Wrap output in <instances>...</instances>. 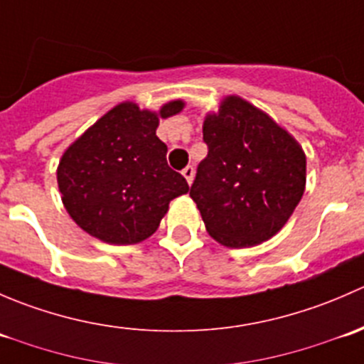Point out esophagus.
Returning a JSON list of instances; mask_svg holds the SVG:
<instances>
[{
    "mask_svg": "<svg viewBox=\"0 0 364 364\" xmlns=\"http://www.w3.org/2000/svg\"><path fill=\"white\" fill-rule=\"evenodd\" d=\"M181 174L185 176V179H186V181H188V185H192V181H193V174H196V171H193L192 165H188V167L183 168Z\"/></svg>",
    "mask_w": 364,
    "mask_h": 364,
    "instance_id": "esophagus-1",
    "label": "esophagus"
}]
</instances>
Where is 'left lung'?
Masks as SVG:
<instances>
[{"instance_id": "left-lung-1", "label": "left lung", "mask_w": 364, "mask_h": 364, "mask_svg": "<svg viewBox=\"0 0 364 364\" xmlns=\"http://www.w3.org/2000/svg\"><path fill=\"white\" fill-rule=\"evenodd\" d=\"M208 156L190 197L220 245L247 248L287 223L306 183V156L287 130L250 102L230 95L203 127Z\"/></svg>"}]
</instances>
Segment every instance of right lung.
I'll return each mask as SVG.
<instances>
[{
  "label": "right lung",
  "mask_w": 364,
  "mask_h": 364,
  "mask_svg": "<svg viewBox=\"0 0 364 364\" xmlns=\"http://www.w3.org/2000/svg\"><path fill=\"white\" fill-rule=\"evenodd\" d=\"M181 100L159 112L123 102L87 128L63 153L58 186L73 222L109 245H135L160 225L168 203L188 183L167 165L156 137L160 117L181 112Z\"/></svg>",
  "instance_id": "right-lung-1"
}]
</instances>
